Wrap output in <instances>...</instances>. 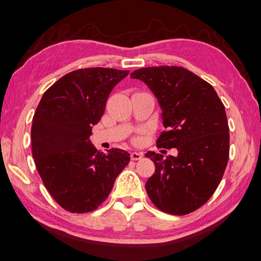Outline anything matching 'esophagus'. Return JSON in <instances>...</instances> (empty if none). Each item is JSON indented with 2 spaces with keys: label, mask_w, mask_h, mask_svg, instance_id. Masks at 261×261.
<instances>
[{
  "label": "esophagus",
  "mask_w": 261,
  "mask_h": 261,
  "mask_svg": "<svg viewBox=\"0 0 261 261\" xmlns=\"http://www.w3.org/2000/svg\"><path fill=\"white\" fill-rule=\"evenodd\" d=\"M142 158V152H137V151H134L131 152V160L132 161H139Z\"/></svg>",
  "instance_id": "obj_1"
}]
</instances>
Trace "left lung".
Here are the masks:
<instances>
[{
  "label": "left lung",
  "mask_w": 261,
  "mask_h": 261,
  "mask_svg": "<svg viewBox=\"0 0 261 261\" xmlns=\"http://www.w3.org/2000/svg\"><path fill=\"white\" fill-rule=\"evenodd\" d=\"M132 79L149 87L162 110L165 131L157 147L176 148L177 156L148 151L156 171L146 191L162 212L186 215L215 192L229 154L228 123L222 100L211 84L181 66H151L134 71Z\"/></svg>",
  "instance_id": "1"
}]
</instances>
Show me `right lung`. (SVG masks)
Returning <instances> with one entry per match:
<instances>
[{
	"label": "right lung",
	"mask_w": 261,
	"mask_h": 261,
	"mask_svg": "<svg viewBox=\"0 0 261 261\" xmlns=\"http://www.w3.org/2000/svg\"><path fill=\"white\" fill-rule=\"evenodd\" d=\"M127 74L109 68L75 70L39 101L32 125L33 156L44 186L65 211H95L130 161L127 151L112 148L104 154L89 139L112 89Z\"/></svg>",
	"instance_id": "right-lung-1"
}]
</instances>
